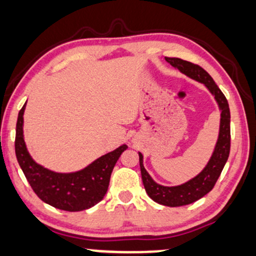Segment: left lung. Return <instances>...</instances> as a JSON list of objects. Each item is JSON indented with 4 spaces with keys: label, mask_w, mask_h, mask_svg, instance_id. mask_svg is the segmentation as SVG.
Instances as JSON below:
<instances>
[{
    "label": "left lung",
    "mask_w": 256,
    "mask_h": 256,
    "mask_svg": "<svg viewBox=\"0 0 256 256\" xmlns=\"http://www.w3.org/2000/svg\"><path fill=\"white\" fill-rule=\"evenodd\" d=\"M169 64L178 72L188 76L194 81L200 82L214 96L218 107L220 109V127L218 136L215 144L213 154L206 164V167L198 172L196 176L178 186H164L158 184L144 166V155L138 152L140 156L141 176L144 189L148 196L158 204L168 206V207H180L198 201L213 189L220 176L222 169L230 156V112L228 101L220 90L213 78L201 68L200 66L184 61L178 58H164Z\"/></svg>",
    "instance_id": "1"
}]
</instances>
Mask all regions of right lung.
Returning <instances> with one entry per match:
<instances>
[{"instance_id":"right-lung-1","label":"right lung","mask_w":256,"mask_h":256,"mask_svg":"<svg viewBox=\"0 0 256 256\" xmlns=\"http://www.w3.org/2000/svg\"><path fill=\"white\" fill-rule=\"evenodd\" d=\"M18 112L16 124L15 152L18 164L32 190L43 202L67 212H81L92 208L104 198L112 169L127 144L102 155L87 167L72 172H58L35 162L29 154L23 135V114Z\"/></svg>"}]
</instances>
